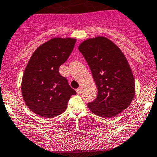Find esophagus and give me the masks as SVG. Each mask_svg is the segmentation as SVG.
<instances>
[{
  "mask_svg": "<svg viewBox=\"0 0 157 157\" xmlns=\"http://www.w3.org/2000/svg\"><path fill=\"white\" fill-rule=\"evenodd\" d=\"M76 92H77V94H81L82 92V88H78L77 89H76Z\"/></svg>",
  "mask_w": 157,
  "mask_h": 157,
  "instance_id": "esophagus-1",
  "label": "esophagus"
}]
</instances>
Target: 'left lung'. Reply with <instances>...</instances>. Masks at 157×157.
I'll list each match as a JSON object with an SVG mask.
<instances>
[{
    "mask_svg": "<svg viewBox=\"0 0 157 157\" xmlns=\"http://www.w3.org/2000/svg\"><path fill=\"white\" fill-rule=\"evenodd\" d=\"M98 89L95 101L88 103L92 113L112 118L128 108L135 96V79L124 54L103 36L85 40L78 46Z\"/></svg>",
    "mask_w": 157,
    "mask_h": 157,
    "instance_id": "left-lung-1",
    "label": "left lung"
}]
</instances>
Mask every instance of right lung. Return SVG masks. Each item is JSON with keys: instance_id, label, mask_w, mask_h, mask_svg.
<instances>
[{"instance_id": "add662e5", "label": "right lung", "mask_w": 157, "mask_h": 157, "mask_svg": "<svg viewBox=\"0 0 157 157\" xmlns=\"http://www.w3.org/2000/svg\"><path fill=\"white\" fill-rule=\"evenodd\" d=\"M76 39L54 38L34 52L24 71L21 93L30 110L43 118H53L66 110L76 92L59 71L74 48Z\"/></svg>"}]
</instances>
